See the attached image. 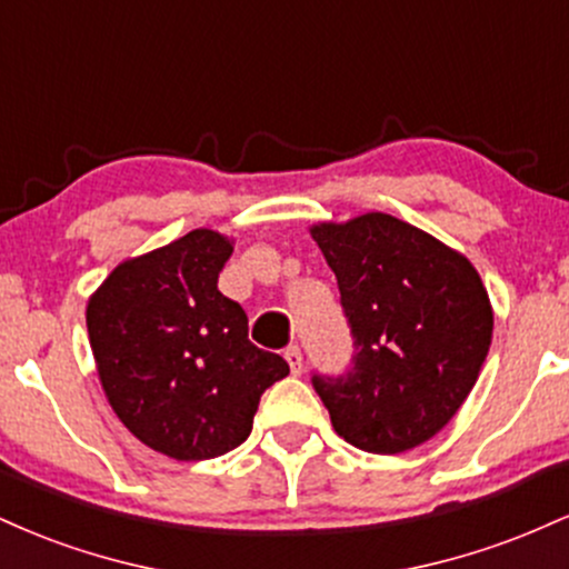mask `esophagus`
I'll return each instance as SVG.
<instances>
[{"instance_id": "esophagus-1", "label": "esophagus", "mask_w": 569, "mask_h": 569, "mask_svg": "<svg viewBox=\"0 0 569 569\" xmlns=\"http://www.w3.org/2000/svg\"><path fill=\"white\" fill-rule=\"evenodd\" d=\"M286 361H289L291 367V375H302V367H305V358H302V350L297 348V345H291V348H286Z\"/></svg>"}]
</instances>
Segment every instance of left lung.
Masks as SVG:
<instances>
[{"instance_id": "left-lung-1", "label": "left lung", "mask_w": 569, "mask_h": 569, "mask_svg": "<svg viewBox=\"0 0 569 569\" xmlns=\"http://www.w3.org/2000/svg\"><path fill=\"white\" fill-rule=\"evenodd\" d=\"M352 337L350 367L312 371L331 426L363 452L433 439L462 407L492 342V307L466 257L388 213L318 224Z\"/></svg>"}]
</instances>
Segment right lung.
Here are the masks:
<instances>
[{
  "label": "right lung",
  "mask_w": 569,
  "mask_h": 569,
  "mask_svg": "<svg viewBox=\"0 0 569 569\" xmlns=\"http://www.w3.org/2000/svg\"><path fill=\"white\" fill-rule=\"evenodd\" d=\"M232 243L213 230L128 259L88 302L103 393L136 439L173 460H211L248 439L259 398L289 375L248 339L219 291Z\"/></svg>",
  "instance_id": "add662e5"
}]
</instances>
